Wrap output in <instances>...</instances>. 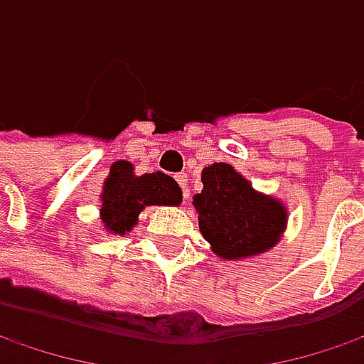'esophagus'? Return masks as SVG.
<instances>
[{
    "label": "esophagus",
    "mask_w": 364,
    "mask_h": 364,
    "mask_svg": "<svg viewBox=\"0 0 364 364\" xmlns=\"http://www.w3.org/2000/svg\"><path fill=\"white\" fill-rule=\"evenodd\" d=\"M175 181L181 185L183 199L189 198V191H187V181H189V179H187V175H185V173H179V175H175Z\"/></svg>",
    "instance_id": "esophagus-1"
}]
</instances>
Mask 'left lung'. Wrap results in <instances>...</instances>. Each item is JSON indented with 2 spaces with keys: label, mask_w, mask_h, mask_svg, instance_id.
I'll use <instances>...</instances> for the list:
<instances>
[{
  "label": "left lung",
  "mask_w": 364,
  "mask_h": 364,
  "mask_svg": "<svg viewBox=\"0 0 364 364\" xmlns=\"http://www.w3.org/2000/svg\"><path fill=\"white\" fill-rule=\"evenodd\" d=\"M203 189L193 198L199 230L213 255L245 261L279 245L287 228V205L261 193L228 163L201 171Z\"/></svg>",
  "instance_id": "obj_1"
}]
</instances>
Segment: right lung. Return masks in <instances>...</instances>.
<instances>
[{"label":"right lung","mask_w":364,"mask_h":364,"mask_svg":"<svg viewBox=\"0 0 364 364\" xmlns=\"http://www.w3.org/2000/svg\"><path fill=\"white\" fill-rule=\"evenodd\" d=\"M102 220L103 232L124 236L138 224V215L149 205H179L183 201L181 187L165 173L136 175L134 165L118 161L109 168L102 187Z\"/></svg>","instance_id":"add662e5"}]
</instances>
